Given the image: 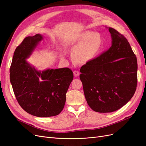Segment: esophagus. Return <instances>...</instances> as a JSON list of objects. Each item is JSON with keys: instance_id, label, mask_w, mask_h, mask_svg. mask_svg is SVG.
<instances>
[{"instance_id": "1", "label": "esophagus", "mask_w": 146, "mask_h": 146, "mask_svg": "<svg viewBox=\"0 0 146 146\" xmlns=\"http://www.w3.org/2000/svg\"><path fill=\"white\" fill-rule=\"evenodd\" d=\"M73 74H74V76L75 77H77V76H79V72L78 71H77V70H74V71L73 72Z\"/></svg>"}]
</instances>
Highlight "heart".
Wrapping results in <instances>:
<instances>
[{
	"instance_id": "1",
	"label": "heart",
	"mask_w": 146,
	"mask_h": 146,
	"mask_svg": "<svg viewBox=\"0 0 146 146\" xmlns=\"http://www.w3.org/2000/svg\"><path fill=\"white\" fill-rule=\"evenodd\" d=\"M104 46L103 36L99 32L83 31L79 34L75 40L72 57L77 63L86 64L98 56Z\"/></svg>"
}]
</instances>
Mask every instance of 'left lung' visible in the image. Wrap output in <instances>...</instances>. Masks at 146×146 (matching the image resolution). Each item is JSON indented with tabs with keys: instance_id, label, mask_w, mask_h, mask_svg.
<instances>
[{
	"instance_id": "1",
	"label": "left lung",
	"mask_w": 146,
	"mask_h": 146,
	"mask_svg": "<svg viewBox=\"0 0 146 146\" xmlns=\"http://www.w3.org/2000/svg\"><path fill=\"white\" fill-rule=\"evenodd\" d=\"M112 45L80 68L86 100L93 111L112 112L131 99L137 85V60L127 40L108 28Z\"/></svg>"
}]
</instances>
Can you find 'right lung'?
<instances>
[{"label": "right lung", "mask_w": 146, "mask_h": 146, "mask_svg": "<svg viewBox=\"0 0 146 146\" xmlns=\"http://www.w3.org/2000/svg\"><path fill=\"white\" fill-rule=\"evenodd\" d=\"M42 40L40 34L27 36L15 48L9 70L10 82L16 99L26 112L48 117L62 111L73 74L69 68L38 71L26 61Z\"/></svg>", "instance_id": "obj_1"}]
</instances>
